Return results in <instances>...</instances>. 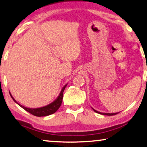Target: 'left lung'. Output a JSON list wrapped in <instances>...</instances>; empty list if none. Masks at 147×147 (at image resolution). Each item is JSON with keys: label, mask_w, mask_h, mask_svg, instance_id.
Listing matches in <instances>:
<instances>
[{"label": "left lung", "mask_w": 147, "mask_h": 147, "mask_svg": "<svg viewBox=\"0 0 147 147\" xmlns=\"http://www.w3.org/2000/svg\"><path fill=\"white\" fill-rule=\"evenodd\" d=\"M93 110H94V112H96V113H98V114H101V115H107V116H113V115H117V114H118V113H100V112H98V111H95L94 109H93Z\"/></svg>", "instance_id": "8db88e82"}]
</instances>
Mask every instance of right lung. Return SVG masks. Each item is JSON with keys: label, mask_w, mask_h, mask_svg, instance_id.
<instances>
[{"label": "right lung", "mask_w": 147, "mask_h": 147, "mask_svg": "<svg viewBox=\"0 0 147 147\" xmlns=\"http://www.w3.org/2000/svg\"><path fill=\"white\" fill-rule=\"evenodd\" d=\"M67 85H65L63 88V89H62L59 97H58V98L56 99L53 102L51 103L50 105H47V106L40 107V108H38V109H29V108H26V107L22 106V105L18 104V103L14 100L11 94H11L12 98L13 99L14 102L17 103L19 106L21 107L22 109H24V110L27 111V112L30 113V114H32V115L36 116V117H45V116L52 115L55 112H57V111L59 109V107H61V105L62 104V101H63V92L64 90H65V87L67 86Z\"/></svg>", "instance_id": "add662e5"}]
</instances>
